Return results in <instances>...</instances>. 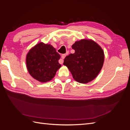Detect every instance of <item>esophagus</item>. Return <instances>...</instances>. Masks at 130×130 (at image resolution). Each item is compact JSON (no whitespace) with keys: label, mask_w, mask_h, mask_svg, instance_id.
Instances as JSON below:
<instances>
[{"label":"esophagus","mask_w":130,"mask_h":130,"mask_svg":"<svg viewBox=\"0 0 130 130\" xmlns=\"http://www.w3.org/2000/svg\"><path fill=\"white\" fill-rule=\"evenodd\" d=\"M66 56V54H63L62 56H61V59H60V60H59V63H60V64H62L63 63V59L65 58V57Z\"/></svg>","instance_id":"1"}]
</instances>
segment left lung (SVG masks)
I'll return each instance as SVG.
<instances>
[{"label": "left lung", "mask_w": 130, "mask_h": 130, "mask_svg": "<svg viewBox=\"0 0 130 130\" xmlns=\"http://www.w3.org/2000/svg\"><path fill=\"white\" fill-rule=\"evenodd\" d=\"M74 54L67 56L63 64L68 68L75 80L86 84L95 78L103 67L104 53L97 43L92 40L76 41L72 45Z\"/></svg>", "instance_id": "1"}]
</instances>
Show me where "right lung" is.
I'll return each instance as SVG.
<instances>
[{
    "mask_svg": "<svg viewBox=\"0 0 130 130\" xmlns=\"http://www.w3.org/2000/svg\"><path fill=\"white\" fill-rule=\"evenodd\" d=\"M61 56L50 44L38 43L27 54L26 63L31 76L42 82L51 80L61 65L58 63Z\"/></svg>",
    "mask_w": 130,
    "mask_h": 130,
    "instance_id": "add662e5",
    "label": "right lung"
}]
</instances>
